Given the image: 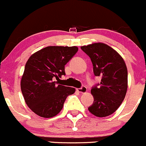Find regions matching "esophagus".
Listing matches in <instances>:
<instances>
[{
    "label": "esophagus",
    "instance_id": "34e87169",
    "mask_svg": "<svg viewBox=\"0 0 146 146\" xmlns=\"http://www.w3.org/2000/svg\"><path fill=\"white\" fill-rule=\"evenodd\" d=\"M77 91L79 92H80V93H86V92H87V88L85 86H82L81 88H79V89H77Z\"/></svg>",
    "mask_w": 146,
    "mask_h": 146
}]
</instances>
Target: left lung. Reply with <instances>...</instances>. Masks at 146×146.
<instances>
[{
	"instance_id": "obj_1",
	"label": "left lung",
	"mask_w": 146,
	"mask_h": 146,
	"mask_svg": "<svg viewBox=\"0 0 146 146\" xmlns=\"http://www.w3.org/2000/svg\"><path fill=\"white\" fill-rule=\"evenodd\" d=\"M81 49L90 57L95 76H101L100 84L92 87L94 103L88 108L97 117L114 113L125 98L128 88V71L121 56L104 43L82 46Z\"/></svg>"
}]
</instances>
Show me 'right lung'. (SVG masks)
Masks as SVG:
<instances>
[{"label":"right lung","mask_w":146,"mask_h":146,"mask_svg":"<svg viewBox=\"0 0 146 146\" xmlns=\"http://www.w3.org/2000/svg\"><path fill=\"white\" fill-rule=\"evenodd\" d=\"M78 47L49 46L32 54L26 62L21 82L26 104L39 116L58 114L75 89L57 84L54 79L65 75L64 66L77 52Z\"/></svg>","instance_id":"right-lung-1"}]
</instances>
